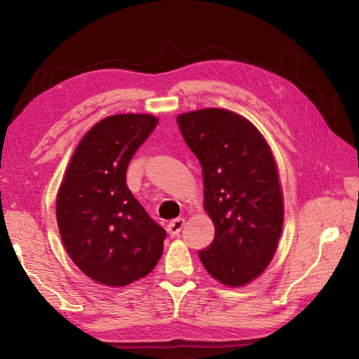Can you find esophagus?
Listing matches in <instances>:
<instances>
[{
	"label": "esophagus",
	"mask_w": 359,
	"mask_h": 359,
	"mask_svg": "<svg viewBox=\"0 0 359 359\" xmlns=\"http://www.w3.org/2000/svg\"><path fill=\"white\" fill-rule=\"evenodd\" d=\"M184 225H185L184 219H175L171 224H168L166 231L171 236V238H177L179 233L182 231V228H184Z\"/></svg>",
	"instance_id": "esophagus-1"
}]
</instances>
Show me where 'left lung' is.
<instances>
[{"label": "left lung", "instance_id": "obj_1", "mask_svg": "<svg viewBox=\"0 0 359 359\" xmlns=\"http://www.w3.org/2000/svg\"><path fill=\"white\" fill-rule=\"evenodd\" d=\"M177 125L199 158L203 208L215 241L199 257L211 278L243 287L276 253L284 224L278 165L261 131L238 112L205 108L179 114Z\"/></svg>", "mask_w": 359, "mask_h": 359}]
</instances>
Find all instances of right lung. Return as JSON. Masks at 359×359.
<instances>
[{
  "mask_svg": "<svg viewBox=\"0 0 359 359\" xmlns=\"http://www.w3.org/2000/svg\"><path fill=\"white\" fill-rule=\"evenodd\" d=\"M157 123L151 114L104 117L81 137L58 188L60 238L72 262L98 284L139 280L163 253L165 230L126 187L128 165Z\"/></svg>",
  "mask_w": 359,
  "mask_h": 359,
  "instance_id": "add662e5",
  "label": "right lung"
}]
</instances>
